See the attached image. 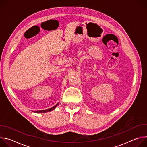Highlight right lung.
Returning <instances> with one entry per match:
<instances>
[{
  "label": "right lung",
  "instance_id": "add662e5",
  "mask_svg": "<svg viewBox=\"0 0 147 147\" xmlns=\"http://www.w3.org/2000/svg\"><path fill=\"white\" fill-rule=\"evenodd\" d=\"M58 103L56 104V105H55V106L53 107L52 108H49V109H46V110H42V111H33V112H35V113H45V112H50V111H53V109H55V108L57 107Z\"/></svg>",
  "mask_w": 147,
  "mask_h": 147
}]
</instances>
